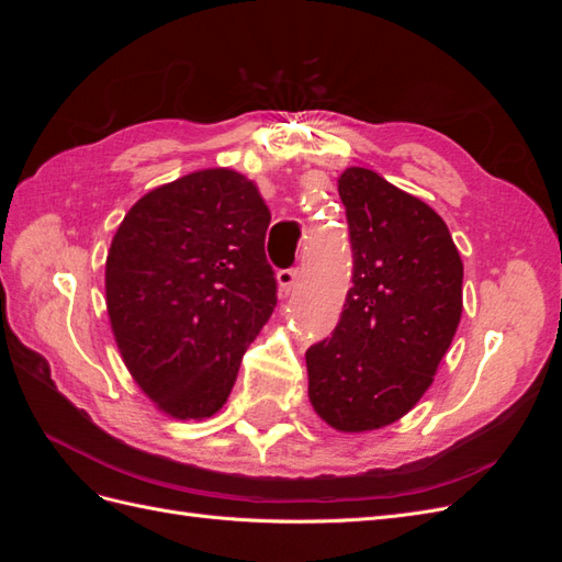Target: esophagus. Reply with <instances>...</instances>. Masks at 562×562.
Instances as JSON below:
<instances>
[{
	"instance_id": "esophagus-1",
	"label": "esophagus",
	"mask_w": 562,
	"mask_h": 562,
	"mask_svg": "<svg viewBox=\"0 0 562 562\" xmlns=\"http://www.w3.org/2000/svg\"><path fill=\"white\" fill-rule=\"evenodd\" d=\"M297 274H300V271H297V267H291V269H281V271H279V274H277L279 288H281V291H283L285 295L293 291V285H295V281H297Z\"/></svg>"
}]
</instances>
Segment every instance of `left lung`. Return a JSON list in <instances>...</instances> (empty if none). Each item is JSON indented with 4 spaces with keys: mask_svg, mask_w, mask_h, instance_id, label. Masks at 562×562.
Instances as JSON below:
<instances>
[{
    "mask_svg": "<svg viewBox=\"0 0 562 562\" xmlns=\"http://www.w3.org/2000/svg\"><path fill=\"white\" fill-rule=\"evenodd\" d=\"M353 285L333 337L307 349L310 401L328 427L363 434L417 405L462 318L464 265L431 206L351 166L337 178Z\"/></svg>",
    "mask_w": 562,
    "mask_h": 562,
    "instance_id": "obj_1",
    "label": "left lung"
}]
</instances>
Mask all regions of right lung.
Here are the masks:
<instances>
[{"mask_svg":"<svg viewBox=\"0 0 562 562\" xmlns=\"http://www.w3.org/2000/svg\"><path fill=\"white\" fill-rule=\"evenodd\" d=\"M269 220L252 180L203 168L147 192L119 225L105 262L110 326L131 378L168 417H213L274 312Z\"/></svg>","mask_w":562,"mask_h":562,"instance_id":"1","label":"right lung"}]
</instances>
